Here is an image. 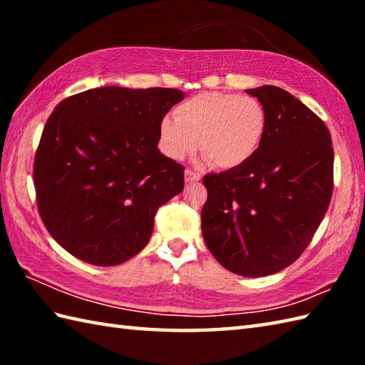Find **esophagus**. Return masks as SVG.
Segmentation results:
<instances>
[{"mask_svg": "<svg viewBox=\"0 0 365 365\" xmlns=\"http://www.w3.org/2000/svg\"><path fill=\"white\" fill-rule=\"evenodd\" d=\"M200 177H202V175L196 173V170H191V169L185 170V182H187V183H195V182L200 180Z\"/></svg>", "mask_w": 365, "mask_h": 365, "instance_id": "1", "label": "esophagus"}]
</instances>
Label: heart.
<instances>
[{"label": "heart", "mask_w": 365, "mask_h": 365, "mask_svg": "<svg viewBox=\"0 0 365 365\" xmlns=\"http://www.w3.org/2000/svg\"><path fill=\"white\" fill-rule=\"evenodd\" d=\"M160 120V149L183 160L200 149L213 165L237 168L250 160L265 135L267 114L257 98L230 92H202Z\"/></svg>", "instance_id": "b5f03b06"}]
</instances>
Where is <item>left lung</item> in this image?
I'll return each instance as SVG.
<instances>
[{
    "instance_id": "8db88e82",
    "label": "left lung",
    "mask_w": 365,
    "mask_h": 365,
    "mask_svg": "<svg viewBox=\"0 0 365 365\" xmlns=\"http://www.w3.org/2000/svg\"><path fill=\"white\" fill-rule=\"evenodd\" d=\"M246 92L265 110V135L243 165L204 177L200 220L224 268L260 277L292 265L311 243L331 202L334 150L324 122L287 91Z\"/></svg>"
}]
</instances>
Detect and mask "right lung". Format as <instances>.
<instances>
[{
    "label": "right lung",
    "instance_id": "right-lung-1",
    "mask_svg": "<svg viewBox=\"0 0 365 365\" xmlns=\"http://www.w3.org/2000/svg\"><path fill=\"white\" fill-rule=\"evenodd\" d=\"M182 100L178 89L105 86L54 108L33 174L41 218L67 252L113 267L149 243L155 213L185 187V168L157 147Z\"/></svg>",
    "mask_w": 365,
    "mask_h": 365
}]
</instances>
